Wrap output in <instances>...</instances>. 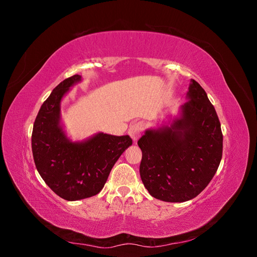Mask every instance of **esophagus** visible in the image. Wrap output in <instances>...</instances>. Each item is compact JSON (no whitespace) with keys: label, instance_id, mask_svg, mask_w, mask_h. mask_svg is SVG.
<instances>
[{"label":"esophagus","instance_id":"34e87169","mask_svg":"<svg viewBox=\"0 0 257 257\" xmlns=\"http://www.w3.org/2000/svg\"><path fill=\"white\" fill-rule=\"evenodd\" d=\"M143 131H144V124L142 122H135L132 124L128 128V135L134 142H136L138 141V138L141 137Z\"/></svg>","mask_w":257,"mask_h":257}]
</instances>
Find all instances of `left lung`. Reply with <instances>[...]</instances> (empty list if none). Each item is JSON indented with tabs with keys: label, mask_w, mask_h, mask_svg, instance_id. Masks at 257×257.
<instances>
[{
	"label": "left lung",
	"mask_w": 257,
	"mask_h": 257,
	"mask_svg": "<svg viewBox=\"0 0 257 257\" xmlns=\"http://www.w3.org/2000/svg\"><path fill=\"white\" fill-rule=\"evenodd\" d=\"M188 102L170 126L147 130L138 141L139 173L154 198L183 203L196 197L219 168L223 151L221 123L205 90L191 79Z\"/></svg>",
	"instance_id": "1"
}]
</instances>
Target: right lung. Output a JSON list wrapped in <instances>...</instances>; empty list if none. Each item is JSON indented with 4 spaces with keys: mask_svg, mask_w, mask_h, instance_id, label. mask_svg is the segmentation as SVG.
Here are the masks:
<instances>
[{
    "mask_svg": "<svg viewBox=\"0 0 257 257\" xmlns=\"http://www.w3.org/2000/svg\"><path fill=\"white\" fill-rule=\"evenodd\" d=\"M74 75L60 82L45 100L33 125L32 152L38 174L65 200H79L98 194L115 162L133 142L128 135L97 133L83 142H72L61 124L63 96L77 82Z\"/></svg>",
    "mask_w": 257,
    "mask_h": 257,
    "instance_id": "obj_1",
    "label": "right lung"
}]
</instances>
